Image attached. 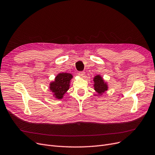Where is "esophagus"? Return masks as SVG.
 <instances>
[{
	"mask_svg": "<svg viewBox=\"0 0 155 155\" xmlns=\"http://www.w3.org/2000/svg\"><path fill=\"white\" fill-rule=\"evenodd\" d=\"M78 74H79V76L80 77H81V78H84L85 77V72L84 71H80V72H79Z\"/></svg>",
	"mask_w": 155,
	"mask_h": 155,
	"instance_id": "34e87169",
	"label": "esophagus"
}]
</instances>
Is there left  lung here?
Here are the masks:
<instances>
[{"label": "left lung", "instance_id": "left-lung-1", "mask_svg": "<svg viewBox=\"0 0 155 155\" xmlns=\"http://www.w3.org/2000/svg\"><path fill=\"white\" fill-rule=\"evenodd\" d=\"M94 90L99 95H102L105 91L108 90V85L101 75H97L94 78Z\"/></svg>", "mask_w": 155, "mask_h": 155}]
</instances>
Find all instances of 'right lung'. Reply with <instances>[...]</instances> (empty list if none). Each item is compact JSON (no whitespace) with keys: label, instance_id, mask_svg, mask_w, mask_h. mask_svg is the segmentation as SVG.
Masks as SVG:
<instances>
[{"label":"right lung","instance_id":"add662e5","mask_svg":"<svg viewBox=\"0 0 155 155\" xmlns=\"http://www.w3.org/2000/svg\"><path fill=\"white\" fill-rule=\"evenodd\" d=\"M73 78L71 74L59 73L54 81L49 83V90L53 92V97L57 99H62L65 93L69 89L71 80Z\"/></svg>","mask_w":155,"mask_h":155}]
</instances>
